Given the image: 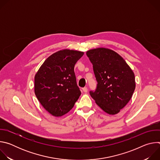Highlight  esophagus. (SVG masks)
Instances as JSON below:
<instances>
[{
    "instance_id": "esophagus-1",
    "label": "esophagus",
    "mask_w": 160,
    "mask_h": 160,
    "mask_svg": "<svg viewBox=\"0 0 160 160\" xmlns=\"http://www.w3.org/2000/svg\"><path fill=\"white\" fill-rule=\"evenodd\" d=\"M82 90H83V92H85V93L87 92V91H88L87 87H83V88H82Z\"/></svg>"
}]
</instances>
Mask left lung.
<instances>
[{"label": "left lung", "instance_id": "obj_1", "mask_svg": "<svg viewBox=\"0 0 160 160\" xmlns=\"http://www.w3.org/2000/svg\"><path fill=\"white\" fill-rule=\"evenodd\" d=\"M96 80L97 88L90 94L109 115H116L129 102L135 88V75L123 58L112 50L100 48L86 52Z\"/></svg>", "mask_w": 160, "mask_h": 160}]
</instances>
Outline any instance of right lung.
<instances>
[{
	"instance_id": "1",
	"label": "right lung",
	"mask_w": 160,
	"mask_h": 160,
	"mask_svg": "<svg viewBox=\"0 0 160 160\" xmlns=\"http://www.w3.org/2000/svg\"><path fill=\"white\" fill-rule=\"evenodd\" d=\"M83 52L63 49L48 58L35 76V94L42 106L52 116L69 112L81 92L74 67Z\"/></svg>"
}]
</instances>
